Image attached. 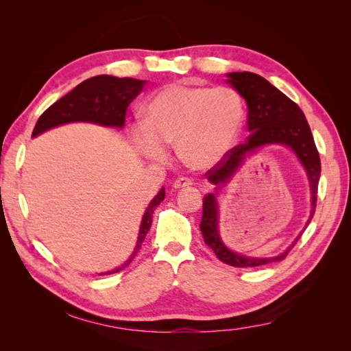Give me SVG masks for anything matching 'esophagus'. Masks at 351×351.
Returning <instances> with one entry per match:
<instances>
[{
	"label": "esophagus",
	"instance_id": "esophagus-1",
	"mask_svg": "<svg viewBox=\"0 0 351 351\" xmlns=\"http://www.w3.org/2000/svg\"><path fill=\"white\" fill-rule=\"evenodd\" d=\"M190 186H193V182L190 178H187V177L177 178L176 182H174V184H173L174 189H184V187H190Z\"/></svg>",
	"mask_w": 351,
	"mask_h": 351
}]
</instances>
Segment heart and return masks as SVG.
<instances>
[{
    "mask_svg": "<svg viewBox=\"0 0 351 351\" xmlns=\"http://www.w3.org/2000/svg\"><path fill=\"white\" fill-rule=\"evenodd\" d=\"M244 104L231 88L173 83L156 92L145 108V124L133 127L143 156L161 159L162 143H176L182 161L195 169L217 165L236 143L244 123Z\"/></svg>",
    "mask_w": 351,
    "mask_h": 351,
    "instance_id": "heart-1",
    "label": "heart"
}]
</instances>
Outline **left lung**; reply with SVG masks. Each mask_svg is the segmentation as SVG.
<instances>
[{
	"instance_id": "1",
	"label": "left lung",
	"mask_w": 351,
	"mask_h": 351,
	"mask_svg": "<svg viewBox=\"0 0 351 351\" xmlns=\"http://www.w3.org/2000/svg\"><path fill=\"white\" fill-rule=\"evenodd\" d=\"M227 76L231 86L246 99L247 129L250 134L246 142L232 147L217 165L212 167L205 174L206 178L218 187L219 184L227 183L244 161V156L256 151L259 146L268 143L287 145L299 156L300 162L306 168L307 177H309L313 208L311 212L312 219L316 209L317 183L321 177V158L303 111L299 108V105L256 73L236 71L228 73ZM311 219L307 221V226ZM200 231L204 234L205 243L214 250L217 258L236 268L263 267V265L282 261L299 240L297 237L289 249L280 256L274 258H246L231 252L218 236V206L214 193H208L204 199Z\"/></svg>"
}]
</instances>
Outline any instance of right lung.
Listing matches in <instances>:
<instances>
[{
    "mask_svg": "<svg viewBox=\"0 0 351 351\" xmlns=\"http://www.w3.org/2000/svg\"><path fill=\"white\" fill-rule=\"evenodd\" d=\"M143 83L145 82L132 77L120 79L107 76V74L84 80L44 111L36 121L32 137L44 133L56 125L71 121H90L102 125L123 127L125 123V110L129 107V104L141 93ZM164 197L165 189H161V192L155 196L149 208L146 209L139 231V240H137L136 249L130 259L124 262L121 267L102 275L120 272L133 261L136 253L142 247L147 231L151 228L154 210L164 200Z\"/></svg>",
    "mask_w": 351,
    "mask_h": 351,
    "instance_id": "right-lung-1",
    "label": "right lung"
}]
</instances>
